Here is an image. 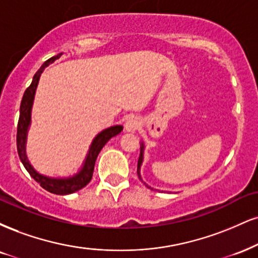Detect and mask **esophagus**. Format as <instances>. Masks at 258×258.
<instances>
[{
	"mask_svg": "<svg viewBox=\"0 0 258 258\" xmlns=\"http://www.w3.org/2000/svg\"><path fill=\"white\" fill-rule=\"evenodd\" d=\"M139 127V117L131 115L127 117L125 122V130L127 132H136Z\"/></svg>",
	"mask_w": 258,
	"mask_h": 258,
	"instance_id": "esophagus-1",
	"label": "esophagus"
}]
</instances>
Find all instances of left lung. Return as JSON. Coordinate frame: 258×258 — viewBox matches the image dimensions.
<instances>
[{"label":"left lung","instance_id":"obj_1","mask_svg":"<svg viewBox=\"0 0 258 258\" xmlns=\"http://www.w3.org/2000/svg\"><path fill=\"white\" fill-rule=\"evenodd\" d=\"M144 149H145V145H144V143L142 142V144H141V154H139V159H138V167H137V174H138V178H139V180H141V181L143 182V184H144L145 186H147V187H149V188H151V190H153V187H150V186H148L147 185V182L144 181V180L142 179V175H141V168H142V164H143V161H144Z\"/></svg>","mask_w":258,"mask_h":258}]
</instances>
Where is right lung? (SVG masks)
<instances>
[{
	"instance_id": "obj_1",
	"label": "right lung",
	"mask_w": 258,
	"mask_h": 258,
	"mask_svg": "<svg viewBox=\"0 0 258 258\" xmlns=\"http://www.w3.org/2000/svg\"><path fill=\"white\" fill-rule=\"evenodd\" d=\"M61 55L62 54H58L56 56H52L51 58H49V60H46L44 63L40 66L39 70L37 71L35 76H33L32 83H31V85L26 89V91H25L20 104V116L19 122H18L17 133V148L21 162H23L24 167L26 168L27 172L30 173V175L32 176L44 190L51 192V194L63 195L64 196V195H70L73 194V192L82 190L83 187H85V186L89 184L90 180L92 178L95 162L99 151L102 150V148L107 144L109 139L115 137L116 135H119V133L122 131L123 127L121 125H114L99 132L94 138V141L91 142V144H90L85 160H84L82 167H80V169L76 173V174L66 176V178H54V176H48L37 172L35 167L31 164L29 159H27L26 155L27 133H29V128L31 126V111H32V105L33 101H35L36 90L37 86H38L40 74L43 73V71H44L49 64L52 63L55 60H57Z\"/></svg>"
}]
</instances>
